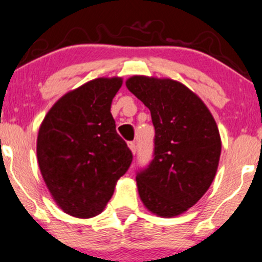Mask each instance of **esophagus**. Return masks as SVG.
<instances>
[{
  "label": "esophagus",
  "mask_w": 262,
  "mask_h": 262,
  "mask_svg": "<svg viewBox=\"0 0 262 262\" xmlns=\"http://www.w3.org/2000/svg\"><path fill=\"white\" fill-rule=\"evenodd\" d=\"M128 147H130V150L132 151V154H136V151H137V146H136V143H135L134 141H131V142H128Z\"/></svg>",
  "instance_id": "obj_1"
}]
</instances>
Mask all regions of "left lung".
I'll list each match as a JSON object with an SVG mask.
<instances>
[{"label":"left lung","instance_id":"8db88e82","mask_svg":"<svg viewBox=\"0 0 262 262\" xmlns=\"http://www.w3.org/2000/svg\"><path fill=\"white\" fill-rule=\"evenodd\" d=\"M126 86L151 112L154 159L136 172L143 205L162 217L192 207L209 190L221 154L217 125L209 108L182 83L132 76Z\"/></svg>","mask_w":262,"mask_h":262}]
</instances>
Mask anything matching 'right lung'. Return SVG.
Listing matches in <instances>:
<instances>
[{
	"label": "right lung",
	"instance_id": "right-lung-1",
	"mask_svg": "<svg viewBox=\"0 0 262 262\" xmlns=\"http://www.w3.org/2000/svg\"><path fill=\"white\" fill-rule=\"evenodd\" d=\"M121 85L119 77L96 78L69 92L38 131L42 177L58 206L75 217L98 215L132 162L110 111Z\"/></svg>",
	"mask_w": 262,
	"mask_h": 262
}]
</instances>
